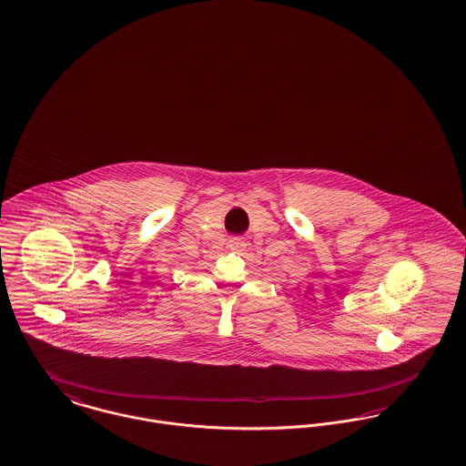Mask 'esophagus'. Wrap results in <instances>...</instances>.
<instances>
[{
	"instance_id": "esophagus-1",
	"label": "esophagus",
	"mask_w": 466,
	"mask_h": 466,
	"mask_svg": "<svg viewBox=\"0 0 466 466\" xmlns=\"http://www.w3.org/2000/svg\"><path fill=\"white\" fill-rule=\"evenodd\" d=\"M245 247H247V243L241 238H230L228 239V248L234 249V251H243Z\"/></svg>"
}]
</instances>
